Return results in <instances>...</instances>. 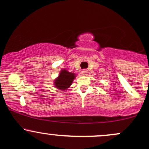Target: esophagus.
Here are the masks:
<instances>
[{
  "mask_svg": "<svg viewBox=\"0 0 149 149\" xmlns=\"http://www.w3.org/2000/svg\"><path fill=\"white\" fill-rule=\"evenodd\" d=\"M87 73H88V71L87 70H83L82 71H81V74L83 75H87Z\"/></svg>",
  "mask_w": 149,
  "mask_h": 149,
  "instance_id": "esophagus-1",
  "label": "esophagus"
}]
</instances>
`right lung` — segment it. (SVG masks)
Instances as JSON below:
<instances>
[{
	"instance_id": "obj_1",
	"label": "right lung",
	"mask_w": 149,
	"mask_h": 149,
	"mask_svg": "<svg viewBox=\"0 0 149 149\" xmlns=\"http://www.w3.org/2000/svg\"><path fill=\"white\" fill-rule=\"evenodd\" d=\"M75 78L74 73L69 72L65 70H62L58 77L55 80V87L59 89H66L72 83Z\"/></svg>"
}]
</instances>
